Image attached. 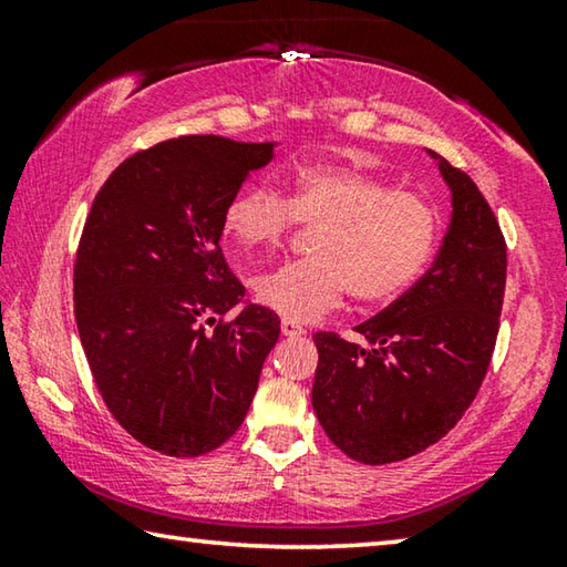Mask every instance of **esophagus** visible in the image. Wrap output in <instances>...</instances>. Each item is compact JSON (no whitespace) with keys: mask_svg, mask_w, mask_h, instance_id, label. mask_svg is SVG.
Here are the masks:
<instances>
[{"mask_svg":"<svg viewBox=\"0 0 567 567\" xmlns=\"http://www.w3.org/2000/svg\"><path fill=\"white\" fill-rule=\"evenodd\" d=\"M280 330H282V334L285 338H300V334H305V328L300 322H295V320H290V318H282V322H280Z\"/></svg>","mask_w":567,"mask_h":567,"instance_id":"34e87169","label":"esophagus"}]
</instances>
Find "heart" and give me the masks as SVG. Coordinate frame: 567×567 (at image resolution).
<instances>
[{
  "label": "heart",
  "mask_w": 567,
  "mask_h": 567,
  "mask_svg": "<svg viewBox=\"0 0 567 567\" xmlns=\"http://www.w3.org/2000/svg\"><path fill=\"white\" fill-rule=\"evenodd\" d=\"M300 225L320 227L312 255L255 277L262 305L290 320H315L344 295L380 305L400 297L433 257L440 233L435 205L375 172L340 165L297 167L290 197L247 185L229 199L223 229L233 243L272 247Z\"/></svg>",
  "instance_id": "b5f03b06"
}]
</instances>
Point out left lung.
I'll return each instance as SVG.
<instances>
[{
	"label": "left lung",
	"mask_w": 567,
	"mask_h": 567,
	"mask_svg": "<svg viewBox=\"0 0 567 567\" xmlns=\"http://www.w3.org/2000/svg\"><path fill=\"white\" fill-rule=\"evenodd\" d=\"M433 157H437L433 152ZM453 217L430 270L354 332L312 334V408L344 455L398 463L435 445L473 405L501 330L507 245L483 192L440 159Z\"/></svg>",
	"instance_id": "left-lung-1"
}]
</instances>
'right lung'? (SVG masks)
I'll list each match as a JSON object with an SVG mask.
<instances>
[{
    "label": "right lung",
    "instance_id": "add662e5",
    "mask_svg": "<svg viewBox=\"0 0 567 567\" xmlns=\"http://www.w3.org/2000/svg\"><path fill=\"white\" fill-rule=\"evenodd\" d=\"M272 142L189 134L122 162L94 197L74 260V318L114 420L142 445L197 457L237 433L280 338L243 302L223 213Z\"/></svg>",
    "mask_w": 567,
    "mask_h": 567
}]
</instances>
